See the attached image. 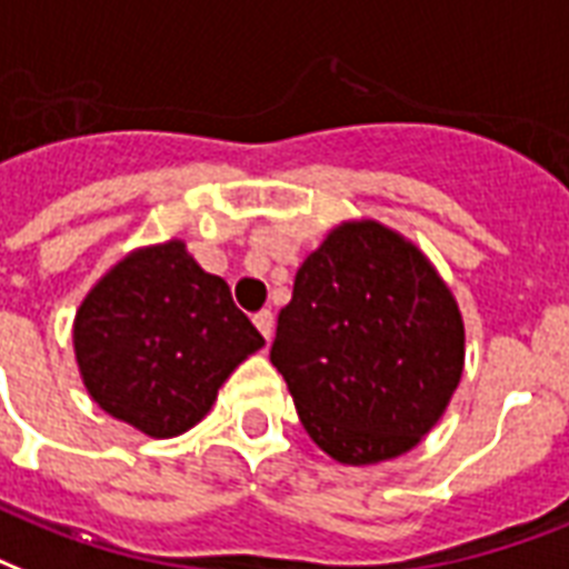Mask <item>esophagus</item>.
Returning a JSON list of instances; mask_svg holds the SVG:
<instances>
[{
    "mask_svg": "<svg viewBox=\"0 0 569 569\" xmlns=\"http://www.w3.org/2000/svg\"><path fill=\"white\" fill-rule=\"evenodd\" d=\"M254 326H258V332H261L263 338H267V345H270L272 326H276V317H272V311H267V308H263V311H258V315H254Z\"/></svg>",
    "mask_w": 569,
    "mask_h": 569,
    "instance_id": "1",
    "label": "esophagus"
}]
</instances>
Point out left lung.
Instances as JSON below:
<instances>
[{"mask_svg":"<svg viewBox=\"0 0 569 569\" xmlns=\"http://www.w3.org/2000/svg\"><path fill=\"white\" fill-rule=\"evenodd\" d=\"M463 359V317L442 276L373 219L341 222L302 261L270 350L306 433L347 466L416 448Z\"/></svg>","mask_w":569,"mask_h":569,"instance_id":"obj_1","label":"left lung"}]
</instances>
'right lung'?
I'll use <instances>...</instances> for the list:
<instances>
[{
    "instance_id": "add662e5",
    "label": "right lung",
    "mask_w": 569,
    "mask_h": 569,
    "mask_svg": "<svg viewBox=\"0 0 569 569\" xmlns=\"http://www.w3.org/2000/svg\"><path fill=\"white\" fill-rule=\"evenodd\" d=\"M261 347L231 288L201 270L183 240L133 249L88 290L73 320L91 400L151 439L196 427Z\"/></svg>"
}]
</instances>
